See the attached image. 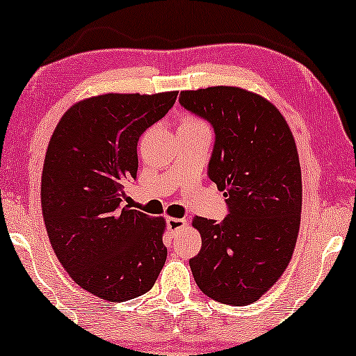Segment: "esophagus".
<instances>
[{"mask_svg":"<svg viewBox=\"0 0 356 356\" xmlns=\"http://www.w3.org/2000/svg\"><path fill=\"white\" fill-rule=\"evenodd\" d=\"M184 227H187V221L184 218H168V229L171 234H177Z\"/></svg>","mask_w":356,"mask_h":356,"instance_id":"34e87169","label":"esophagus"}]
</instances>
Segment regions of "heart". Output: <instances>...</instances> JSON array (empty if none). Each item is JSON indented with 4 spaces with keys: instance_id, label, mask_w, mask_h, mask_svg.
I'll return each mask as SVG.
<instances>
[{
    "instance_id": "b5f03b06",
    "label": "heart",
    "mask_w": 356,
    "mask_h": 356,
    "mask_svg": "<svg viewBox=\"0 0 356 356\" xmlns=\"http://www.w3.org/2000/svg\"><path fill=\"white\" fill-rule=\"evenodd\" d=\"M200 122H202L200 119L193 118V116H187V118L182 119V122H180V124H200Z\"/></svg>"
}]
</instances>
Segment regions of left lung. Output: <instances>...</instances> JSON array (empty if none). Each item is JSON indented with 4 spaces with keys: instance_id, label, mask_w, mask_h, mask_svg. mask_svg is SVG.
Masks as SVG:
<instances>
[{
    "instance_id": "obj_1",
    "label": "left lung",
    "mask_w": 356,
    "mask_h": 356,
    "mask_svg": "<svg viewBox=\"0 0 356 356\" xmlns=\"http://www.w3.org/2000/svg\"><path fill=\"white\" fill-rule=\"evenodd\" d=\"M180 104L216 134L208 176L229 216L193 218L202 250L190 259L200 290L245 307L266 293L292 259L302 214V171L285 118L261 95L240 87L180 92Z\"/></svg>"
}]
</instances>
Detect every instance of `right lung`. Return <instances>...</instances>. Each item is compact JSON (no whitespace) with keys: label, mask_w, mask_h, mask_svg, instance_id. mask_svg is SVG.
<instances>
[{"label":"right lung","mask_w":356,"mask_h":356,"mask_svg":"<svg viewBox=\"0 0 356 356\" xmlns=\"http://www.w3.org/2000/svg\"><path fill=\"white\" fill-rule=\"evenodd\" d=\"M177 93L80 99L48 143L40 195L49 242L74 282L108 302L147 293L166 263V219L121 202L137 176L140 135L166 116Z\"/></svg>","instance_id":"add662e5"}]
</instances>
